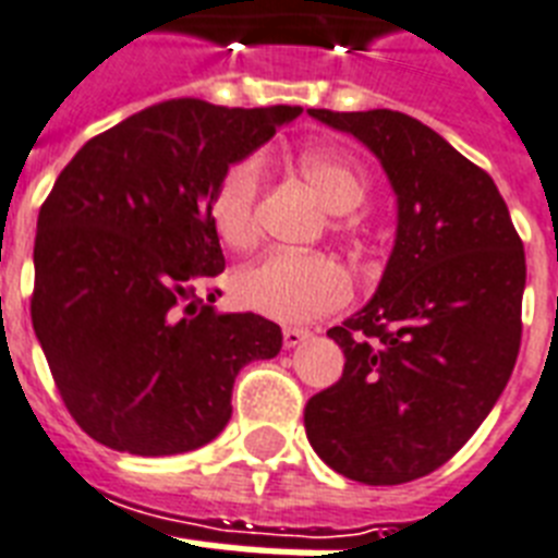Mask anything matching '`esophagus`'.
Masks as SVG:
<instances>
[{
	"label": "esophagus",
	"mask_w": 558,
	"mask_h": 558,
	"mask_svg": "<svg viewBox=\"0 0 558 558\" xmlns=\"http://www.w3.org/2000/svg\"><path fill=\"white\" fill-rule=\"evenodd\" d=\"M310 329H301V326H283V347H301L306 338H310Z\"/></svg>",
	"instance_id": "obj_1"
}]
</instances>
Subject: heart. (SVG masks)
<instances>
[{
  "instance_id": "obj_1",
  "label": "heart",
  "mask_w": 558,
  "mask_h": 558,
  "mask_svg": "<svg viewBox=\"0 0 558 558\" xmlns=\"http://www.w3.org/2000/svg\"><path fill=\"white\" fill-rule=\"evenodd\" d=\"M294 169L315 189L332 215H343L338 223L364 238L366 229L347 217L355 211L369 194L366 174L350 154L335 146H306L294 157ZM266 166L257 154H246L229 162L217 177L215 192L208 201V217L217 238L234 252H246L260 238V197H264ZM232 292L246 310L266 318L301 324L320 318L326 312L341 310L350 301L352 280L329 255H292L271 252L257 264H248L234 275Z\"/></svg>"
}]
</instances>
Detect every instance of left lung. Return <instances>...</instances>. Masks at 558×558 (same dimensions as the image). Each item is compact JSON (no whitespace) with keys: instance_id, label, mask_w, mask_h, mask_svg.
<instances>
[{"instance_id":"left-lung-1","label":"left lung","mask_w":558,"mask_h":558,"mask_svg":"<svg viewBox=\"0 0 558 558\" xmlns=\"http://www.w3.org/2000/svg\"><path fill=\"white\" fill-rule=\"evenodd\" d=\"M310 114L381 160L398 234L373 301L326 332L347 364L310 398L303 427L335 473L404 484L450 461L510 381L522 343V238L493 177L415 117Z\"/></svg>"}]
</instances>
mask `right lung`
Masks as SVG:
<instances>
[{"label": "right lung", "instance_id": "obj_1", "mask_svg": "<svg viewBox=\"0 0 558 558\" xmlns=\"http://www.w3.org/2000/svg\"><path fill=\"white\" fill-rule=\"evenodd\" d=\"M298 114L166 99L90 137L57 177L36 220L31 320L94 441L197 450L232 418L240 369L280 352L278 324L211 306L226 260L208 201L229 162Z\"/></svg>", "mask_w": 558, "mask_h": 558}]
</instances>
